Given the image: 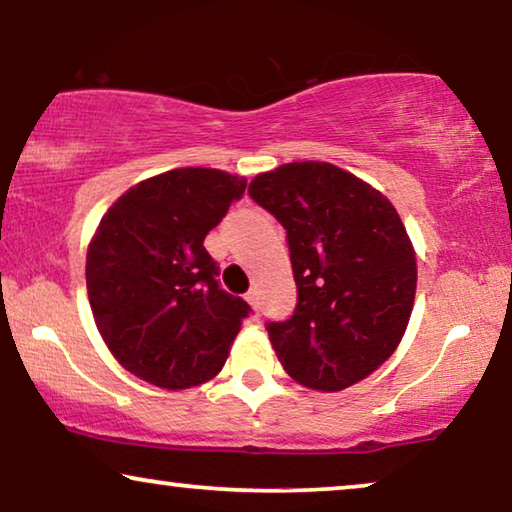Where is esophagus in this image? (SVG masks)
<instances>
[{
    "instance_id": "obj_1",
    "label": "esophagus",
    "mask_w": 512,
    "mask_h": 512,
    "mask_svg": "<svg viewBox=\"0 0 512 512\" xmlns=\"http://www.w3.org/2000/svg\"><path fill=\"white\" fill-rule=\"evenodd\" d=\"M244 298H247V303H249L251 307H254V310L258 312V291H256V289H251Z\"/></svg>"
}]
</instances>
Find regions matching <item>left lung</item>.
Segmentation results:
<instances>
[{"label":"left lung","mask_w":512,"mask_h":512,"mask_svg":"<svg viewBox=\"0 0 512 512\" xmlns=\"http://www.w3.org/2000/svg\"><path fill=\"white\" fill-rule=\"evenodd\" d=\"M251 200L286 230L296 310L268 321L293 380L340 391L380 368L408 328L417 258L380 191L331 163H286L249 184Z\"/></svg>","instance_id":"left-lung-1"}]
</instances>
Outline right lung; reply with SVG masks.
Returning <instances> with one entry per match:
<instances>
[{
  "mask_svg": "<svg viewBox=\"0 0 512 512\" xmlns=\"http://www.w3.org/2000/svg\"><path fill=\"white\" fill-rule=\"evenodd\" d=\"M244 188L237 174L179 167L132 186L102 216L86 258L90 310L139 380L188 389L221 373L251 307L219 286L205 237Z\"/></svg>",
  "mask_w": 512,
  "mask_h": 512,
  "instance_id": "1",
  "label": "right lung"
}]
</instances>
